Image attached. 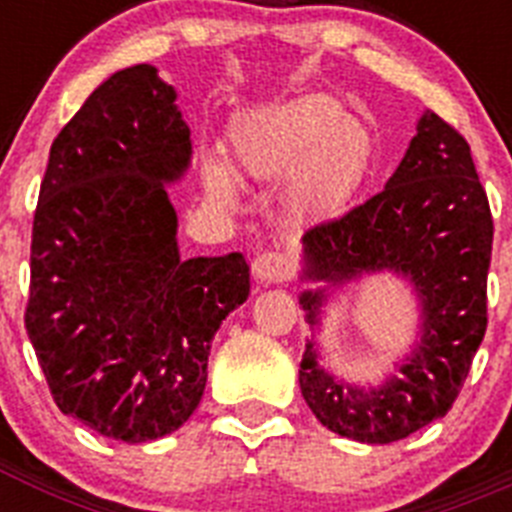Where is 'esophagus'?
<instances>
[{"instance_id": "esophagus-1", "label": "esophagus", "mask_w": 512, "mask_h": 512, "mask_svg": "<svg viewBox=\"0 0 512 512\" xmlns=\"http://www.w3.org/2000/svg\"><path fill=\"white\" fill-rule=\"evenodd\" d=\"M253 277L261 282H287L295 274V264L289 259L287 253L282 251H264L259 253L251 264Z\"/></svg>"}]
</instances>
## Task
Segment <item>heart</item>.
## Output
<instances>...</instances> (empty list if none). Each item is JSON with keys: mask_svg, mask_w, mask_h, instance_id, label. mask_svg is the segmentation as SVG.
Returning <instances> with one entry per match:
<instances>
[{"mask_svg": "<svg viewBox=\"0 0 512 512\" xmlns=\"http://www.w3.org/2000/svg\"><path fill=\"white\" fill-rule=\"evenodd\" d=\"M374 140L364 122L338 99L305 97L248 122L235 135V166L248 179L271 182L297 174L295 202L307 215H336L351 202L372 164ZM205 182L212 197L233 202L228 166L210 161Z\"/></svg>", "mask_w": 512, "mask_h": 512, "instance_id": "1", "label": "heart"}]
</instances>
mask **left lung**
<instances>
[{
  "mask_svg": "<svg viewBox=\"0 0 512 512\" xmlns=\"http://www.w3.org/2000/svg\"><path fill=\"white\" fill-rule=\"evenodd\" d=\"M492 233L467 138L433 112L382 192L305 230L307 279L343 282L395 269L423 297L418 351L402 377L379 390L333 382L307 343L300 390L320 423L361 443H392L449 413L487 330ZM323 297L305 292L300 300L312 325Z\"/></svg>",
  "mask_w": 512,
  "mask_h": 512,
  "instance_id": "left-lung-1",
  "label": "left lung"
}]
</instances>
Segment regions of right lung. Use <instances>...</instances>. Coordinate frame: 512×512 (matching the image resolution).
I'll list each match as a JSON object with an SVG mask.
<instances>
[{
    "label": "right lung",
    "instance_id": "obj_1",
    "mask_svg": "<svg viewBox=\"0 0 512 512\" xmlns=\"http://www.w3.org/2000/svg\"><path fill=\"white\" fill-rule=\"evenodd\" d=\"M174 99L151 63L94 89L53 140L33 217L25 328L48 390L125 443L187 423L212 336L251 292L241 253L179 259L164 182L192 140Z\"/></svg>",
    "mask_w": 512,
    "mask_h": 512
}]
</instances>
